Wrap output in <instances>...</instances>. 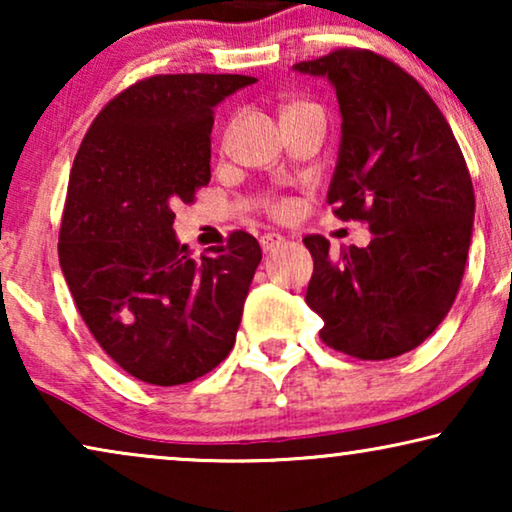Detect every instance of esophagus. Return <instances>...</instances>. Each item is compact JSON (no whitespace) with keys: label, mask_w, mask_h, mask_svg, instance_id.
I'll list each match as a JSON object with an SVG mask.
<instances>
[{"label":"esophagus","mask_w":512,"mask_h":512,"mask_svg":"<svg viewBox=\"0 0 512 512\" xmlns=\"http://www.w3.org/2000/svg\"><path fill=\"white\" fill-rule=\"evenodd\" d=\"M258 242H261V249L263 251H272V249L279 247V244L284 242V237L279 235V233H265V235H261V240H258Z\"/></svg>","instance_id":"esophagus-1"}]
</instances>
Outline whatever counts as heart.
<instances>
[{
	"label": "heart",
	"instance_id": "1",
	"mask_svg": "<svg viewBox=\"0 0 512 512\" xmlns=\"http://www.w3.org/2000/svg\"><path fill=\"white\" fill-rule=\"evenodd\" d=\"M300 107H310V104H307V102H291L282 109V114H289V111L300 109ZM265 207H268V212L275 214V216H282V214L289 212V205H286L284 200H268V202H265Z\"/></svg>",
	"mask_w": 512,
	"mask_h": 512
}]
</instances>
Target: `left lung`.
I'll list each match as a JSON object with an SVG mask.
<instances>
[{
	"label": "left lung",
	"instance_id": "left-lung-1",
	"mask_svg": "<svg viewBox=\"0 0 512 512\" xmlns=\"http://www.w3.org/2000/svg\"><path fill=\"white\" fill-rule=\"evenodd\" d=\"M298 72L328 76L342 139L328 205L366 221V249L307 235L314 258L307 305L335 352L384 361L422 345L457 298L473 233L475 195L464 153L415 76L366 48H335Z\"/></svg>",
	"mask_w": 512,
	"mask_h": 512
}]
</instances>
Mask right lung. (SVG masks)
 <instances>
[{"instance_id":"right-lung-1","label":"right lung","mask_w":512,"mask_h":512,"mask_svg":"<svg viewBox=\"0 0 512 512\" xmlns=\"http://www.w3.org/2000/svg\"><path fill=\"white\" fill-rule=\"evenodd\" d=\"M256 79L158 74L104 104L76 151L58 256L79 314L125 373L156 387L207 375L235 345L261 263L233 230L193 258L174 207L209 184L214 107Z\"/></svg>"}]
</instances>
